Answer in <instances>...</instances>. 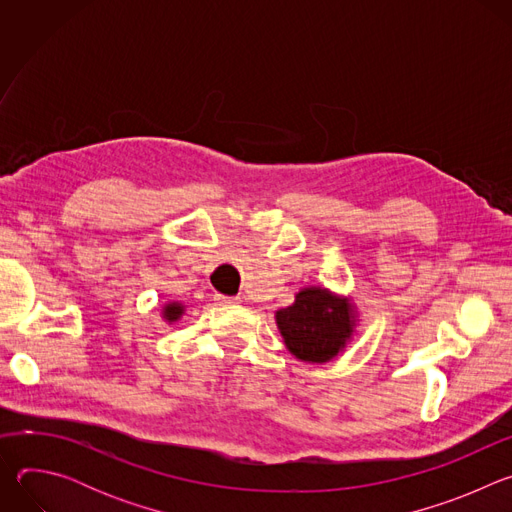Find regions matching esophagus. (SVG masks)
Returning <instances> with one entry per match:
<instances>
[{"label": "esophagus", "mask_w": 512, "mask_h": 512, "mask_svg": "<svg viewBox=\"0 0 512 512\" xmlns=\"http://www.w3.org/2000/svg\"><path fill=\"white\" fill-rule=\"evenodd\" d=\"M214 302L218 306H233V304H239V298H229V296H223V294H216Z\"/></svg>", "instance_id": "34e87169"}]
</instances>
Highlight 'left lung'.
Wrapping results in <instances>:
<instances>
[{
  "label": "left lung",
  "mask_w": 512,
  "mask_h": 512,
  "mask_svg": "<svg viewBox=\"0 0 512 512\" xmlns=\"http://www.w3.org/2000/svg\"><path fill=\"white\" fill-rule=\"evenodd\" d=\"M287 348L302 360L326 362L352 334L350 306L324 289L308 287L275 314Z\"/></svg>",
  "instance_id": "1"
}]
</instances>
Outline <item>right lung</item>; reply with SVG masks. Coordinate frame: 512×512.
Wrapping results in <instances>:
<instances>
[{
  "instance_id": "add662e5",
  "label": "right lung",
  "mask_w": 512,
  "mask_h": 512,
  "mask_svg": "<svg viewBox=\"0 0 512 512\" xmlns=\"http://www.w3.org/2000/svg\"><path fill=\"white\" fill-rule=\"evenodd\" d=\"M164 310H166V312H164V318H166L168 322H174V320H178V318L182 316V312H184L180 304H168Z\"/></svg>"
}]
</instances>
